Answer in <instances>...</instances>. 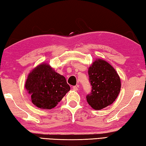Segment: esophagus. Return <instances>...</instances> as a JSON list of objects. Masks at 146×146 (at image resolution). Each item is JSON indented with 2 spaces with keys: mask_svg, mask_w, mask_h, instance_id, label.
Returning a JSON list of instances; mask_svg holds the SVG:
<instances>
[{
  "mask_svg": "<svg viewBox=\"0 0 146 146\" xmlns=\"http://www.w3.org/2000/svg\"><path fill=\"white\" fill-rule=\"evenodd\" d=\"M78 88H79V86L78 85H76V86H73V89L75 91H77L78 90Z\"/></svg>",
  "mask_w": 146,
  "mask_h": 146,
  "instance_id": "esophagus-1",
  "label": "esophagus"
}]
</instances>
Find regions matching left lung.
Segmentation results:
<instances>
[{
  "label": "left lung",
  "instance_id": "obj_1",
  "mask_svg": "<svg viewBox=\"0 0 146 146\" xmlns=\"http://www.w3.org/2000/svg\"><path fill=\"white\" fill-rule=\"evenodd\" d=\"M92 90L86 98L91 108L100 110L108 107L117 99L121 88L119 75L108 62L97 58L88 69Z\"/></svg>",
  "mask_w": 146,
  "mask_h": 146
}]
</instances>
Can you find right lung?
<instances>
[{
	"mask_svg": "<svg viewBox=\"0 0 146 146\" xmlns=\"http://www.w3.org/2000/svg\"><path fill=\"white\" fill-rule=\"evenodd\" d=\"M25 88L31 95L33 105L42 110L55 108L70 90L66 78L44 62L29 73Z\"/></svg>",
	"mask_w": 146,
	"mask_h": 146,
	"instance_id": "add662e5",
	"label": "right lung"
}]
</instances>
